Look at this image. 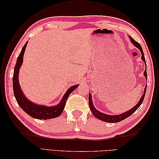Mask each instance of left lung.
<instances>
[{"label": "left lung", "instance_id": "8db88e82", "mask_svg": "<svg viewBox=\"0 0 159 159\" xmlns=\"http://www.w3.org/2000/svg\"><path fill=\"white\" fill-rule=\"evenodd\" d=\"M130 41L132 42V43H133V44L137 48H139L141 51V59L144 61V63H146V70L144 71V76H146V79L148 80V76H147V70H146V59H145V57H144V54L143 52V50L142 48H141V45L139 44V43L137 42H136L135 40H134L133 38H132L131 36H130ZM146 88H147V85L145 87V89H144V92L143 96H141V99L139 100V102H138L135 106H134L133 109H130L129 111H126V112H125L122 114H120V115H118V116H110V115H107V114H104L100 112L98 110L96 109V108L94 107V106L93 105V103H92V96H91V94L89 93V109L92 111V113H93V115L94 116V117H96L97 119H98L100 120H102L105 121V122H109V123H115V122H119V121H122L126 119V118L128 117L129 116H130L132 114H133L134 111H135L138 108L140 107V105L141 104H142L143 99H144V97L145 95H146Z\"/></svg>", "mask_w": 159, "mask_h": 159}]
</instances>
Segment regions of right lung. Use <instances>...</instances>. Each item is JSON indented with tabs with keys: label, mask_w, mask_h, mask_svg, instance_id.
<instances>
[{
	"label": "right lung",
	"mask_w": 159,
	"mask_h": 159,
	"mask_svg": "<svg viewBox=\"0 0 159 159\" xmlns=\"http://www.w3.org/2000/svg\"><path fill=\"white\" fill-rule=\"evenodd\" d=\"M27 43L28 42L23 46L22 51L18 57V59H17V62L14 67V72H13V93H14V96L17 102L19 104V106L22 108V110L25 111L29 116L33 118H35V119L48 120L59 117L63 112L67 98L70 96V94L79 86V85L71 87L67 91L66 93L64 94L60 103L56 106L46 107L42 105H38V104H35L31 102V101H29L23 94L21 89H20V86L18 81V74L20 67H21L22 63L23 62L24 53H25Z\"/></svg>",
	"instance_id": "1"
}]
</instances>
